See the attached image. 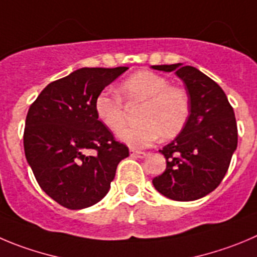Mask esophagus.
Wrapping results in <instances>:
<instances>
[{"mask_svg":"<svg viewBox=\"0 0 257 257\" xmlns=\"http://www.w3.org/2000/svg\"><path fill=\"white\" fill-rule=\"evenodd\" d=\"M131 156L133 158H143V157H146V153L145 152H141V151L131 150Z\"/></svg>","mask_w":257,"mask_h":257,"instance_id":"obj_1","label":"esophagus"}]
</instances>
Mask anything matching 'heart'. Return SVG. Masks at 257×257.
Wrapping results in <instances>:
<instances>
[{"instance_id": "heart-1", "label": "heart", "mask_w": 257, "mask_h": 257, "mask_svg": "<svg viewBox=\"0 0 257 257\" xmlns=\"http://www.w3.org/2000/svg\"><path fill=\"white\" fill-rule=\"evenodd\" d=\"M119 92L129 104H142L138 114L140 125L125 129L119 140L132 148H145L162 136L176 137L190 116V99L184 88L156 72L142 69L126 77ZM96 116L109 131L117 133L125 125V109L120 96L104 90L93 102Z\"/></svg>"}]
</instances>
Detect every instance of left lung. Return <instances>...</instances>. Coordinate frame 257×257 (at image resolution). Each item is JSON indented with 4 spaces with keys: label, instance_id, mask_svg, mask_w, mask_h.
<instances>
[{
    "label": "left lung",
    "instance_id": "1",
    "mask_svg": "<svg viewBox=\"0 0 257 257\" xmlns=\"http://www.w3.org/2000/svg\"><path fill=\"white\" fill-rule=\"evenodd\" d=\"M152 68L175 71L190 99L186 125L160 150L166 158V170L152 180L153 186L172 200H196L222 183L231 164L238 140L233 107L220 86L195 67L177 63Z\"/></svg>",
    "mask_w": 257,
    "mask_h": 257
}]
</instances>
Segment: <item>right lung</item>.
Instances as JSON below:
<instances>
[{
  "instance_id": "1",
  "label": "right lung",
  "mask_w": 257,
  "mask_h": 257,
  "mask_svg": "<svg viewBox=\"0 0 257 257\" xmlns=\"http://www.w3.org/2000/svg\"><path fill=\"white\" fill-rule=\"evenodd\" d=\"M126 69H77L50 82L29 107L26 160L43 191L64 208L83 209L101 200L117 164L129 156L93 109L96 96Z\"/></svg>"
}]
</instances>
